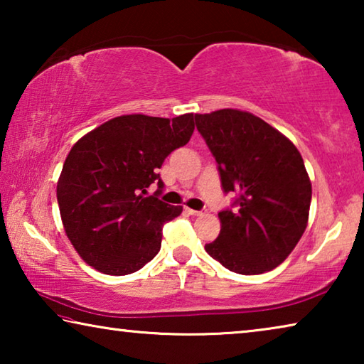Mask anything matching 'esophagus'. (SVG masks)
<instances>
[{
  "mask_svg": "<svg viewBox=\"0 0 364 364\" xmlns=\"http://www.w3.org/2000/svg\"><path fill=\"white\" fill-rule=\"evenodd\" d=\"M184 212L189 213V215H194V217H199V215H202V212L194 210V208H189V207H184Z\"/></svg>",
  "mask_w": 364,
  "mask_h": 364,
  "instance_id": "esophagus-1",
  "label": "esophagus"
}]
</instances>
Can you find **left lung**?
Instances as JSON below:
<instances>
[{"instance_id":"8db88e82","label":"left lung","mask_w":364,"mask_h":364,"mask_svg":"<svg viewBox=\"0 0 364 364\" xmlns=\"http://www.w3.org/2000/svg\"><path fill=\"white\" fill-rule=\"evenodd\" d=\"M196 127L217 160L221 188L236 193L234 210L207 254L239 274H262L286 260L308 223L311 183L297 147L250 112L196 114Z\"/></svg>"}]
</instances>
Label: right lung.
I'll return each mask as SVG.
<instances>
[{"instance_id":"1","label":"right lung","mask_w":364,"mask_h":364,"mask_svg":"<svg viewBox=\"0 0 364 364\" xmlns=\"http://www.w3.org/2000/svg\"><path fill=\"white\" fill-rule=\"evenodd\" d=\"M194 114L160 119L120 115L80 138L58 181L67 237L83 260L104 274L134 273L159 254L162 226L183 212L157 197V170L188 143ZM157 182L154 196L146 188Z\"/></svg>"}]
</instances>
